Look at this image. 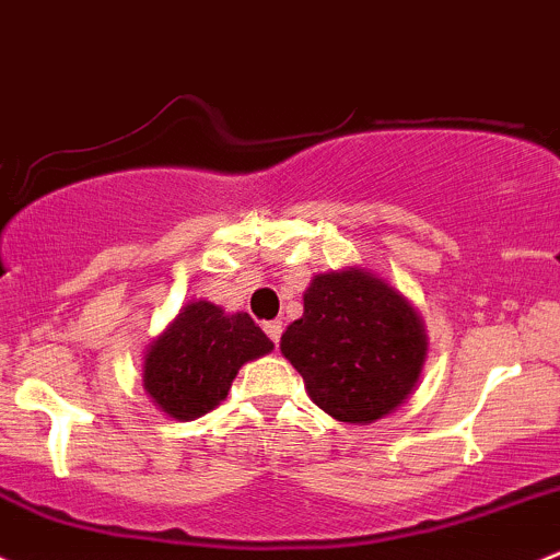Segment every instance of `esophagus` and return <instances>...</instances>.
Listing matches in <instances>:
<instances>
[{"label": "esophagus", "mask_w": 560, "mask_h": 560, "mask_svg": "<svg viewBox=\"0 0 560 560\" xmlns=\"http://www.w3.org/2000/svg\"><path fill=\"white\" fill-rule=\"evenodd\" d=\"M262 329H266V335L270 337V342H279L281 340V331H284V327H281V322H266V324H262Z\"/></svg>", "instance_id": "esophagus-1"}]
</instances>
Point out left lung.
Listing matches in <instances>:
<instances>
[{
  "instance_id": "obj_1",
  "label": "left lung",
  "mask_w": 560,
  "mask_h": 560,
  "mask_svg": "<svg viewBox=\"0 0 560 560\" xmlns=\"http://www.w3.org/2000/svg\"><path fill=\"white\" fill-rule=\"evenodd\" d=\"M281 353L318 409L366 425L401 407L420 380L428 337L401 292L364 268L318 273Z\"/></svg>"
}]
</instances>
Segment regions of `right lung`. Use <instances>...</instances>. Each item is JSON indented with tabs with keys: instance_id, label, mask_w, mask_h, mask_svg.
<instances>
[{
	"instance_id": "right-lung-1",
	"label": "right lung",
	"mask_w": 560,
	"mask_h": 560,
	"mask_svg": "<svg viewBox=\"0 0 560 560\" xmlns=\"http://www.w3.org/2000/svg\"><path fill=\"white\" fill-rule=\"evenodd\" d=\"M270 350L273 342L249 313H225L210 300H196L149 346L143 388L164 415L196 420L229 396L247 361Z\"/></svg>"
}]
</instances>
